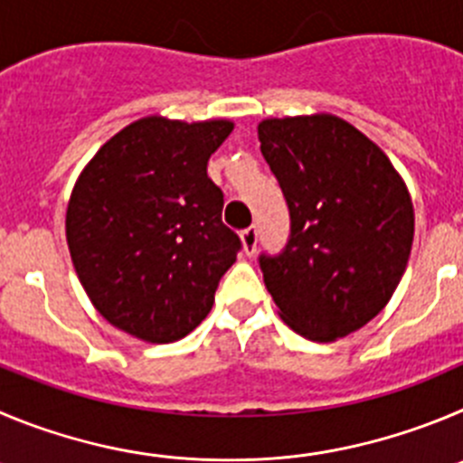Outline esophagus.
Returning <instances> with one entry per match:
<instances>
[{"label": "esophagus", "mask_w": 463, "mask_h": 463, "mask_svg": "<svg viewBox=\"0 0 463 463\" xmlns=\"http://www.w3.org/2000/svg\"><path fill=\"white\" fill-rule=\"evenodd\" d=\"M240 237H241V249H244L246 256L251 258L253 253H256V246H258V231H256V226L241 231Z\"/></svg>", "instance_id": "obj_1"}]
</instances>
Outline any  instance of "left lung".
<instances>
[{
  "mask_svg": "<svg viewBox=\"0 0 463 463\" xmlns=\"http://www.w3.org/2000/svg\"><path fill=\"white\" fill-rule=\"evenodd\" d=\"M262 157L290 210V240L260 256L262 279L290 329L345 338L391 301L413 244V203L377 144L331 114L267 118Z\"/></svg>",
  "mask_w": 463,
  "mask_h": 463,
  "instance_id": "8db88e82",
  "label": "left lung"
}]
</instances>
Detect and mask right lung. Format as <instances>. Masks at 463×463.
Wrapping results in <instances>:
<instances>
[{
    "label": "right lung",
    "mask_w": 463,
    "mask_h": 463,
    "mask_svg": "<svg viewBox=\"0 0 463 463\" xmlns=\"http://www.w3.org/2000/svg\"><path fill=\"white\" fill-rule=\"evenodd\" d=\"M231 120H134L84 166L66 212L77 279L98 313L146 343H175L207 317L241 241L222 222L207 159Z\"/></svg>",
    "instance_id": "1"
}]
</instances>
